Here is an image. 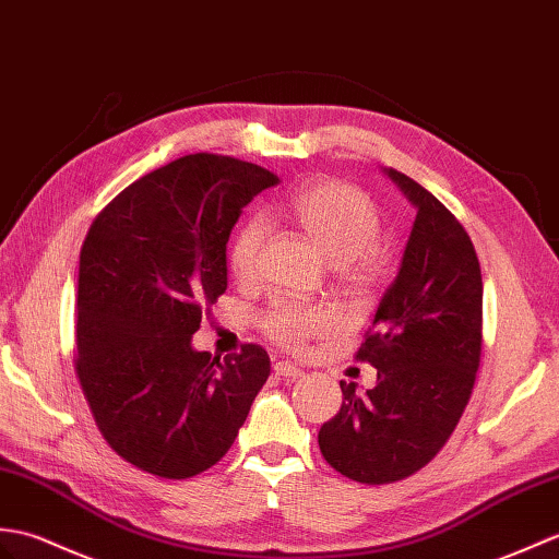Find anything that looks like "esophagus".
Listing matches in <instances>:
<instances>
[{
	"label": "esophagus",
	"mask_w": 559,
	"mask_h": 559,
	"mask_svg": "<svg viewBox=\"0 0 559 559\" xmlns=\"http://www.w3.org/2000/svg\"><path fill=\"white\" fill-rule=\"evenodd\" d=\"M274 373L283 376V379H288V381H295V379H300V376H302V369H297L295 365H290V361H276Z\"/></svg>",
	"instance_id": "obj_1"
}]
</instances>
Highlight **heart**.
Returning <instances> with one entry per match:
<instances>
[{"label": "heart", "instance_id": "b5f03b06", "mask_svg": "<svg viewBox=\"0 0 559 559\" xmlns=\"http://www.w3.org/2000/svg\"><path fill=\"white\" fill-rule=\"evenodd\" d=\"M281 212L335 262L347 295L369 300L388 278V257L376 245L381 218L373 202L359 188L343 180H314L281 204ZM266 240L264 216H248L228 248L230 274L248 283L257 276L259 252ZM333 317L326 309L278 302L262 317V333L290 353H302L311 338L329 333Z\"/></svg>", "mask_w": 559, "mask_h": 559}]
</instances>
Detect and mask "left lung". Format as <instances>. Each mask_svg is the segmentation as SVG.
Segmentation results:
<instances>
[{"instance_id":"8db88e82","label":"left lung","mask_w":559,"mask_h":559,"mask_svg":"<svg viewBox=\"0 0 559 559\" xmlns=\"http://www.w3.org/2000/svg\"><path fill=\"white\" fill-rule=\"evenodd\" d=\"M417 206L400 274L376 311L359 361L376 367L367 395L341 381L343 405L319 428L321 455L359 484L417 474L460 424L481 361L484 281L469 233L417 180L388 168Z\"/></svg>"}]
</instances>
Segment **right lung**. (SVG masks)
Listing matches in <instances>:
<instances>
[{"mask_svg": "<svg viewBox=\"0 0 559 559\" xmlns=\"http://www.w3.org/2000/svg\"><path fill=\"white\" fill-rule=\"evenodd\" d=\"M266 168L186 154L104 206L81 248L75 376L116 455L190 478L226 455L271 373L262 345L224 359L194 353L202 314L228 285L226 242Z\"/></svg>", "mask_w": 559, "mask_h": 559, "instance_id": "1", "label": "right lung"}]
</instances>
